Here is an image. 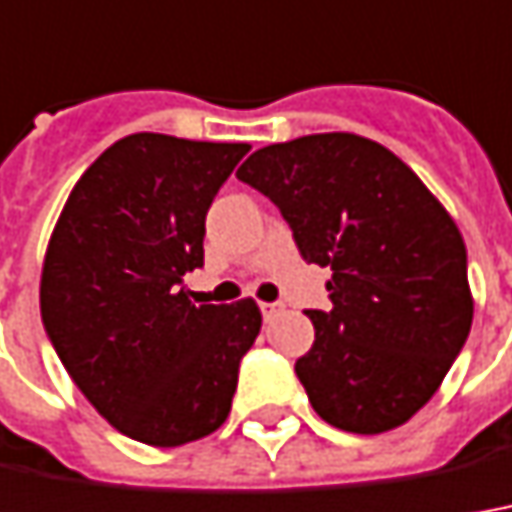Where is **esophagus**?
Wrapping results in <instances>:
<instances>
[{
  "label": "esophagus",
  "mask_w": 512,
  "mask_h": 512,
  "mask_svg": "<svg viewBox=\"0 0 512 512\" xmlns=\"http://www.w3.org/2000/svg\"><path fill=\"white\" fill-rule=\"evenodd\" d=\"M260 311H263V319L269 322V319H274L283 311V302H260Z\"/></svg>",
  "instance_id": "34e87169"
}]
</instances>
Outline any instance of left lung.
<instances>
[{
  "label": "left lung",
  "instance_id": "1",
  "mask_svg": "<svg viewBox=\"0 0 512 512\" xmlns=\"http://www.w3.org/2000/svg\"><path fill=\"white\" fill-rule=\"evenodd\" d=\"M238 179L269 196L308 263L328 266L330 311L297 378L325 423L398 429L443 384L474 322L465 241L417 173L373 139L330 131L266 145Z\"/></svg>",
  "mask_w": 512,
  "mask_h": 512
}]
</instances>
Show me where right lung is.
I'll return each mask as SVG.
<instances>
[{
	"mask_svg": "<svg viewBox=\"0 0 512 512\" xmlns=\"http://www.w3.org/2000/svg\"><path fill=\"white\" fill-rule=\"evenodd\" d=\"M246 142L117 139L86 168L52 229L41 319L66 373L125 437L173 448L227 420L263 316L252 297L196 305L204 218Z\"/></svg>",
	"mask_w": 512,
	"mask_h": 512,
	"instance_id": "add662e5",
	"label": "right lung"
}]
</instances>
